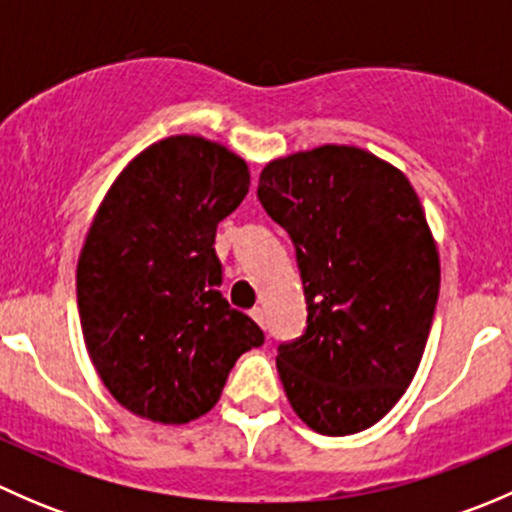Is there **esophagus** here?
Wrapping results in <instances>:
<instances>
[{
	"mask_svg": "<svg viewBox=\"0 0 512 512\" xmlns=\"http://www.w3.org/2000/svg\"><path fill=\"white\" fill-rule=\"evenodd\" d=\"M250 317L255 319V322L260 324V327H265V309H262V307H255V309H252V312H250Z\"/></svg>",
	"mask_w": 512,
	"mask_h": 512,
	"instance_id": "esophagus-1",
	"label": "esophagus"
}]
</instances>
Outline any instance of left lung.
I'll return each instance as SVG.
<instances>
[{"mask_svg": "<svg viewBox=\"0 0 512 512\" xmlns=\"http://www.w3.org/2000/svg\"><path fill=\"white\" fill-rule=\"evenodd\" d=\"M257 198L287 230L307 299L277 347L294 414L324 436L374 426L421 364L441 287L436 240L409 178L356 146L265 165Z\"/></svg>", "mask_w": 512, "mask_h": 512, "instance_id": "1", "label": "left lung"}]
</instances>
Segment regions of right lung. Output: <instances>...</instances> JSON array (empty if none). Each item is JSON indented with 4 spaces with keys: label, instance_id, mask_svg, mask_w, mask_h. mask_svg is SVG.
I'll use <instances>...</instances> for the list:
<instances>
[{
    "label": "right lung",
    "instance_id": "add662e5",
    "mask_svg": "<svg viewBox=\"0 0 512 512\" xmlns=\"http://www.w3.org/2000/svg\"><path fill=\"white\" fill-rule=\"evenodd\" d=\"M250 190L247 163L200 136L138 153L98 205L76 297L103 386L131 414L188 423L218 404L262 329L220 294L215 230Z\"/></svg>",
    "mask_w": 512,
    "mask_h": 512
}]
</instances>
